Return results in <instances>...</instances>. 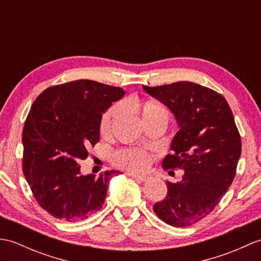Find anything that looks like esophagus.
Wrapping results in <instances>:
<instances>
[{"label":"esophagus","mask_w":261,"mask_h":261,"mask_svg":"<svg viewBox=\"0 0 261 261\" xmlns=\"http://www.w3.org/2000/svg\"><path fill=\"white\" fill-rule=\"evenodd\" d=\"M130 175L132 178L140 180V181H146L148 179V176H146V175H136V174H130Z\"/></svg>","instance_id":"34e87169"}]
</instances>
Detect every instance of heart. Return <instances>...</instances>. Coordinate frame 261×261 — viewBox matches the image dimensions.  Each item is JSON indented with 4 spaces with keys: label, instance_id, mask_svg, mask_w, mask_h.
Returning <instances> with one entry per match:
<instances>
[{
    "label": "heart",
    "instance_id": "obj_1",
    "mask_svg": "<svg viewBox=\"0 0 261 261\" xmlns=\"http://www.w3.org/2000/svg\"><path fill=\"white\" fill-rule=\"evenodd\" d=\"M123 104L125 109L140 116L143 124L151 121H162L165 124H167L168 111L162 103L153 101V99H146V101L126 99ZM122 114H123V109L121 104H114L105 111L101 118V122H99L101 134H109L112 130L113 125L121 119ZM150 163V154L140 150H124L115 156V164L130 171L146 170Z\"/></svg>",
    "mask_w": 261,
    "mask_h": 261
}]
</instances>
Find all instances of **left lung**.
Returning a JSON list of instances; mask_svg holds the SVG:
<instances>
[{
  "instance_id": "8db88e82",
  "label": "left lung",
  "mask_w": 261,
  "mask_h": 261,
  "mask_svg": "<svg viewBox=\"0 0 261 261\" xmlns=\"http://www.w3.org/2000/svg\"><path fill=\"white\" fill-rule=\"evenodd\" d=\"M142 88L170 110L179 127L164 168L184 169L181 181L167 180V195L153 211L176 228L193 225L212 212L234 179L241 138L233 114L221 94L195 83Z\"/></svg>"
}]
</instances>
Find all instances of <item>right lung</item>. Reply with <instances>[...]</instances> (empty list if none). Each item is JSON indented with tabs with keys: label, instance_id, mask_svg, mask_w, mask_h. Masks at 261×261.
<instances>
[{
	"label": "right lung",
	"instance_id": "1",
	"mask_svg": "<svg viewBox=\"0 0 261 261\" xmlns=\"http://www.w3.org/2000/svg\"><path fill=\"white\" fill-rule=\"evenodd\" d=\"M124 94L81 80L49 87L33 102L22 132L23 174L39 205L56 219L90 218L102 208L110 180L122 174L82 175L79 163L99 141L103 113Z\"/></svg>",
	"mask_w": 261,
	"mask_h": 261
}]
</instances>
